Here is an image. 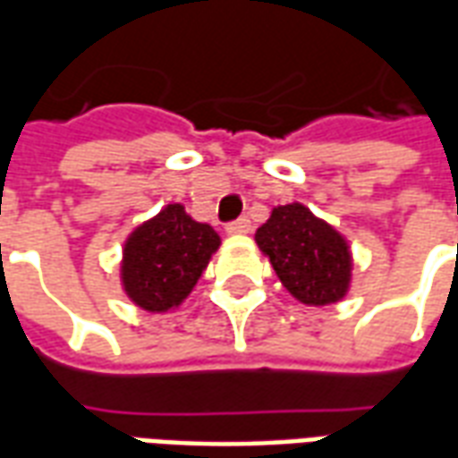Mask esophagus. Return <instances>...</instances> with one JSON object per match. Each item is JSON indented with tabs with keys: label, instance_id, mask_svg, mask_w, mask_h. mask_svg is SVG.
<instances>
[{
	"label": "esophagus",
	"instance_id": "34e87169",
	"mask_svg": "<svg viewBox=\"0 0 458 458\" xmlns=\"http://www.w3.org/2000/svg\"><path fill=\"white\" fill-rule=\"evenodd\" d=\"M250 228H252V225H250V218L242 216V218L228 223V228L225 230H228V235H245V233H250Z\"/></svg>",
	"mask_w": 458,
	"mask_h": 458
}]
</instances>
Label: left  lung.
I'll return each mask as SVG.
<instances>
[{
    "label": "left lung",
    "instance_id": "left-lung-1",
    "mask_svg": "<svg viewBox=\"0 0 458 458\" xmlns=\"http://www.w3.org/2000/svg\"><path fill=\"white\" fill-rule=\"evenodd\" d=\"M255 242L267 255L279 282L307 307H328L348 294L353 255L348 240L304 203L272 208Z\"/></svg>",
    "mask_w": 458,
    "mask_h": 458
}]
</instances>
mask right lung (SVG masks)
I'll return each instance as SVG.
<instances>
[{
	"instance_id": "1",
	"label": "right lung",
	"mask_w": 458,
	"mask_h": 458,
	"mask_svg": "<svg viewBox=\"0 0 458 458\" xmlns=\"http://www.w3.org/2000/svg\"><path fill=\"white\" fill-rule=\"evenodd\" d=\"M218 248L220 235L208 223L191 218L181 203H169L124 240L122 289L149 314L171 311L189 297Z\"/></svg>"
}]
</instances>
